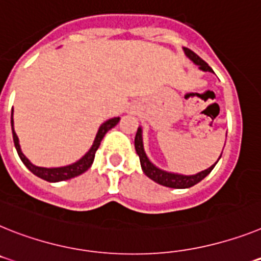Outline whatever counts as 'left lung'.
Returning <instances> with one entry per match:
<instances>
[{"label": "left lung", "mask_w": 261, "mask_h": 261, "mask_svg": "<svg viewBox=\"0 0 261 261\" xmlns=\"http://www.w3.org/2000/svg\"><path fill=\"white\" fill-rule=\"evenodd\" d=\"M183 51H185L186 56L195 63L198 65L199 69L203 70V71H210V73H214V70L201 60L198 54H195L192 50L187 49V47H183ZM135 150H137V154L139 155V161H141L142 170L151 180L156 181L158 185H162L164 187H171V188H190L192 186L198 185L199 181L203 180V179L210 174V172L214 170L215 164H212L211 167L204 170V171H200L195 175H181V174H175V172H168L164 171L162 168L156 167L152 162L148 159V156L146 155V151H144L143 146V131H142V127H138L137 135H135ZM222 156V155H220ZM219 156V159H220ZM218 159V161H219Z\"/></svg>", "instance_id": "1"}]
</instances>
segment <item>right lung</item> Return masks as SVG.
Here are the masks:
<instances>
[{"label":"right lung","mask_w":261,"mask_h":261,"mask_svg":"<svg viewBox=\"0 0 261 261\" xmlns=\"http://www.w3.org/2000/svg\"><path fill=\"white\" fill-rule=\"evenodd\" d=\"M120 118L115 117L111 118V119L106 120L105 123L100 124V127L98 128V133L95 135V139L93 142V146L90 147V150L87 151L86 154L83 155L81 158L80 161L74 162L71 164H67V166H62V167H38L36 164H33L32 162L28 159V158L23 155V152L21 151V146H19V141L18 137L15 134L14 131V120H13V111H12V120H10V123H12V131H13V141H14V146L15 150L18 152V156L21 158V161L22 163L25 164L26 167L29 168L30 171L33 174L38 176V178L43 179L46 181H51V183H56V181H62V180H69L71 178H75L78 175L83 174L85 171H87L90 167H91V164L94 162V158H95V152H97L98 147H99L100 142L103 139V137L106 135V133L109 130H111L114 126H117L118 122H119Z\"/></svg>","instance_id":"1"}]
</instances>
